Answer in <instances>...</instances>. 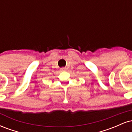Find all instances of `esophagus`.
Here are the masks:
<instances>
[{"mask_svg":"<svg viewBox=\"0 0 132 132\" xmlns=\"http://www.w3.org/2000/svg\"><path fill=\"white\" fill-rule=\"evenodd\" d=\"M66 69H67V68H61V71H65V70H66Z\"/></svg>","mask_w":132,"mask_h":132,"instance_id":"34e87169","label":"esophagus"}]
</instances>
